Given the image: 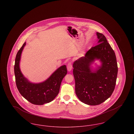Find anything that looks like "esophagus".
Listing matches in <instances>:
<instances>
[{
	"label": "esophagus",
	"instance_id": "esophagus-1",
	"mask_svg": "<svg viewBox=\"0 0 134 134\" xmlns=\"http://www.w3.org/2000/svg\"><path fill=\"white\" fill-rule=\"evenodd\" d=\"M72 64L69 63L67 65V70H68V71L70 72L72 70Z\"/></svg>",
	"mask_w": 134,
	"mask_h": 134
}]
</instances>
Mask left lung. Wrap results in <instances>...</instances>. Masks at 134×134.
<instances>
[{"instance_id":"1","label":"left lung","mask_w":134,"mask_h":134,"mask_svg":"<svg viewBox=\"0 0 134 134\" xmlns=\"http://www.w3.org/2000/svg\"><path fill=\"white\" fill-rule=\"evenodd\" d=\"M96 35L98 44L73 64L76 94L81 102L90 105L100 104L111 96L118 71L115 52L102 34L97 32ZM96 60L101 65L93 70L91 65Z\"/></svg>"}]
</instances>
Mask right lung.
<instances>
[{
    "mask_svg": "<svg viewBox=\"0 0 134 134\" xmlns=\"http://www.w3.org/2000/svg\"><path fill=\"white\" fill-rule=\"evenodd\" d=\"M26 42L17 53L14 67L15 82L19 93L27 101L36 105H43L51 102L57 96L61 82L67 73L66 65H63L54 72L47 80L41 83L31 82L22 74L19 63Z\"/></svg>",
    "mask_w": 134,
    "mask_h": 134,
    "instance_id": "obj_1",
    "label": "right lung"
}]
</instances>
